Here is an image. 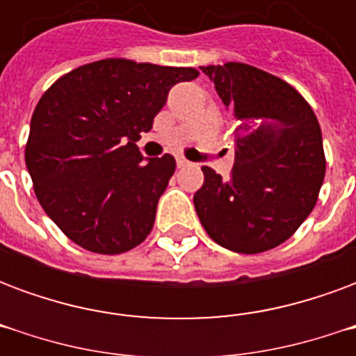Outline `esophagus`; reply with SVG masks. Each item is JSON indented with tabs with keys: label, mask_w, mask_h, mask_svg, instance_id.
Returning <instances> with one entry per match:
<instances>
[{
	"label": "esophagus",
	"mask_w": 356,
	"mask_h": 356,
	"mask_svg": "<svg viewBox=\"0 0 356 356\" xmlns=\"http://www.w3.org/2000/svg\"><path fill=\"white\" fill-rule=\"evenodd\" d=\"M186 165H188V162L185 158H177V168H186Z\"/></svg>",
	"instance_id": "34e87169"
}]
</instances>
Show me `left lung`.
Here are the masks:
<instances>
[{
	"mask_svg": "<svg viewBox=\"0 0 356 356\" xmlns=\"http://www.w3.org/2000/svg\"><path fill=\"white\" fill-rule=\"evenodd\" d=\"M234 116L231 177L204 165L194 208L209 238L261 254L298 231L318 200L326 158L311 104L288 81L244 63L202 66Z\"/></svg>",
	"mask_w": 356,
	"mask_h": 356,
	"instance_id": "obj_1",
	"label": "left lung"
}]
</instances>
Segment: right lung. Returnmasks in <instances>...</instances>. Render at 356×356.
<instances>
[{
	"label": "right lung",
	"mask_w": 356,
	"mask_h": 356,
	"mask_svg": "<svg viewBox=\"0 0 356 356\" xmlns=\"http://www.w3.org/2000/svg\"><path fill=\"white\" fill-rule=\"evenodd\" d=\"M196 68L102 58L60 76L35 106L24 160L38 202L74 244L129 252L147 238L175 158L143 160L137 140Z\"/></svg>",
	"instance_id": "add662e5"
}]
</instances>
